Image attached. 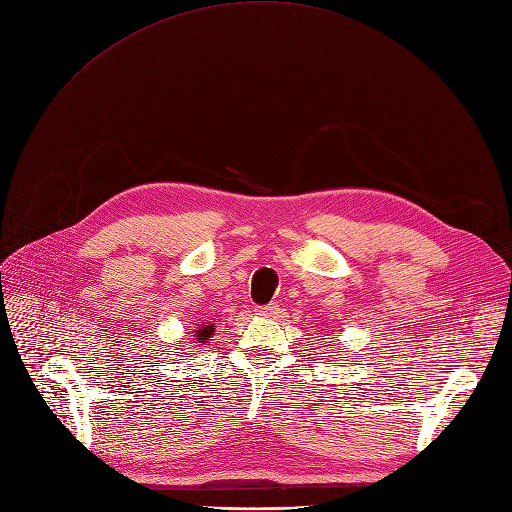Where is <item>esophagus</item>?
<instances>
[{
	"label": "esophagus",
	"mask_w": 512,
	"mask_h": 512,
	"mask_svg": "<svg viewBox=\"0 0 512 512\" xmlns=\"http://www.w3.org/2000/svg\"><path fill=\"white\" fill-rule=\"evenodd\" d=\"M256 314L260 316H277L279 314V304H266V306H256Z\"/></svg>",
	"instance_id": "obj_1"
}]
</instances>
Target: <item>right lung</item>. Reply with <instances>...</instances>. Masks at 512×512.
<instances>
[{
    "mask_svg": "<svg viewBox=\"0 0 512 512\" xmlns=\"http://www.w3.org/2000/svg\"><path fill=\"white\" fill-rule=\"evenodd\" d=\"M212 331H214V327H212V325H204V327H200V329H198V335H196L198 344H204L206 339L212 335Z\"/></svg>",
    "mask_w": 512,
    "mask_h": 512,
    "instance_id": "obj_1",
    "label": "right lung"
}]
</instances>
